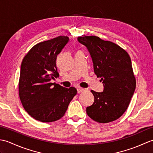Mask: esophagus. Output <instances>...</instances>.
<instances>
[{
    "instance_id": "1",
    "label": "esophagus",
    "mask_w": 153,
    "mask_h": 153,
    "mask_svg": "<svg viewBox=\"0 0 153 153\" xmlns=\"http://www.w3.org/2000/svg\"><path fill=\"white\" fill-rule=\"evenodd\" d=\"M86 89H84V88H82V87H78V88L77 89V93H80L82 92H83L84 91H85Z\"/></svg>"
}]
</instances>
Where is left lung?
<instances>
[{"label":"left lung","instance_id":"8db88e82","mask_svg":"<svg viewBox=\"0 0 153 153\" xmlns=\"http://www.w3.org/2000/svg\"><path fill=\"white\" fill-rule=\"evenodd\" d=\"M77 40L89 51L94 71L104 85L102 93L91 91L95 101L87 107V115L99 123L114 121L128 108L135 89L130 56L119 45L99 37H79Z\"/></svg>","mask_w":153,"mask_h":153}]
</instances>
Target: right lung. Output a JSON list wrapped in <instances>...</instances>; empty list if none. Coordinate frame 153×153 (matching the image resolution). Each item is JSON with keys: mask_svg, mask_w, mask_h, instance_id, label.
Masks as SVG:
<instances>
[{"mask_svg": "<svg viewBox=\"0 0 153 153\" xmlns=\"http://www.w3.org/2000/svg\"><path fill=\"white\" fill-rule=\"evenodd\" d=\"M69 41L58 36L41 42L29 51L22 60L18 83L23 106L35 120L52 122L62 118L77 90L51 83L59 76L56 65L57 55Z\"/></svg>", "mask_w": 153, "mask_h": 153, "instance_id": "1", "label": "right lung"}]
</instances>
